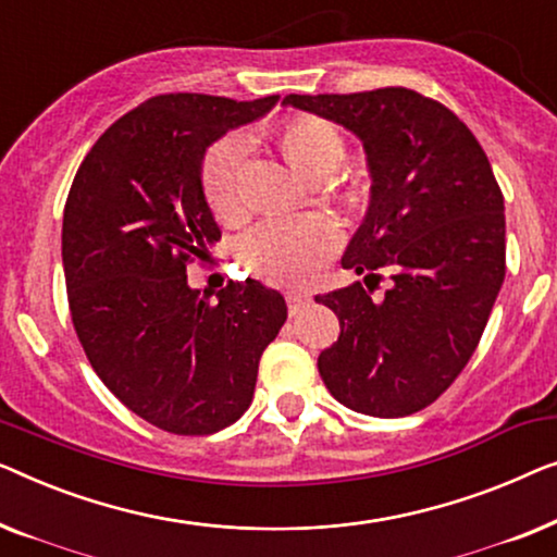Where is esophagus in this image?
I'll return each mask as SVG.
<instances>
[{
    "label": "esophagus",
    "mask_w": 557,
    "mask_h": 557,
    "mask_svg": "<svg viewBox=\"0 0 557 557\" xmlns=\"http://www.w3.org/2000/svg\"><path fill=\"white\" fill-rule=\"evenodd\" d=\"M285 300H287V310H289V315H297V312H300L305 305L310 302V297L308 295H302V293H287L285 295Z\"/></svg>",
    "instance_id": "1"
}]
</instances>
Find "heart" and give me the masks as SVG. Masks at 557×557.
<instances>
[{
  "label": "heart",
  "mask_w": 557,
  "mask_h": 557,
  "mask_svg": "<svg viewBox=\"0 0 557 557\" xmlns=\"http://www.w3.org/2000/svg\"><path fill=\"white\" fill-rule=\"evenodd\" d=\"M280 148L300 174H333L343 159V138L315 115H297L280 131ZM249 138L226 133L209 148L201 163V189L216 216H232L242 207ZM341 247V226L323 214L272 216L252 226L242 239V257L257 275L277 282H302L315 275Z\"/></svg>",
  "instance_id": "b5f03b06"
}]
</instances>
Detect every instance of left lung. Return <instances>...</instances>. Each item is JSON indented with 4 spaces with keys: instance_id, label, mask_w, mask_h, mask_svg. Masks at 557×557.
Wrapping results in <instances>:
<instances>
[{
    "instance_id": "1",
    "label": "left lung",
    "mask_w": 557,
    "mask_h": 557,
    "mask_svg": "<svg viewBox=\"0 0 557 557\" xmlns=\"http://www.w3.org/2000/svg\"><path fill=\"white\" fill-rule=\"evenodd\" d=\"M282 103L354 131L373 176L366 224L341 262L366 287L315 297L341 320L320 375L368 417L426 409L480 346L505 280V201L487 153L449 108L401 85ZM383 269L392 287L373 298L367 280Z\"/></svg>"
}]
</instances>
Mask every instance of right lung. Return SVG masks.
I'll return each instance as SVG.
<instances>
[{"mask_svg": "<svg viewBox=\"0 0 557 557\" xmlns=\"http://www.w3.org/2000/svg\"><path fill=\"white\" fill-rule=\"evenodd\" d=\"M275 103L156 96L96 140L70 186L62 268L77 341L115 398L169 434L234 424L287 318L257 280H230L216 300L186 282L222 239L201 191L203 151Z\"/></svg>", "mask_w": 557, "mask_h": 557, "instance_id": "right-lung-1", "label": "right lung"}]
</instances>
